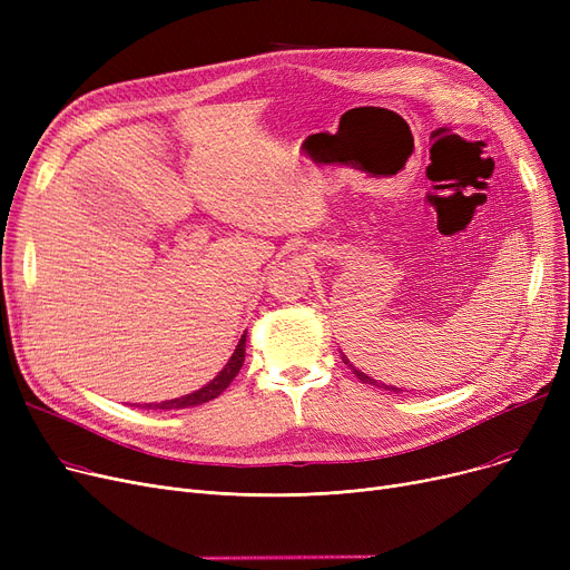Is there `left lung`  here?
Returning <instances> with one entry per match:
<instances>
[{
    "instance_id": "8db88e82",
    "label": "left lung",
    "mask_w": 570,
    "mask_h": 570,
    "mask_svg": "<svg viewBox=\"0 0 570 570\" xmlns=\"http://www.w3.org/2000/svg\"><path fill=\"white\" fill-rule=\"evenodd\" d=\"M342 361H344V365H348V370H353V374L357 376V379H361L363 383H370V385H379V387H385V391H393V393H400V387H393V385H385V383H379L376 379H372V376H367L365 372H361V370H357V367H353L351 365V361H348V357L342 353Z\"/></svg>"
}]
</instances>
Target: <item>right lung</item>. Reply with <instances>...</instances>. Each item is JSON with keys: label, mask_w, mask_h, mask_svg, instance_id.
<instances>
[{"label": "right lung", "mask_w": 570, "mask_h": 570, "mask_svg": "<svg viewBox=\"0 0 570 570\" xmlns=\"http://www.w3.org/2000/svg\"><path fill=\"white\" fill-rule=\"evenodd\" d=\"M245 342H247V335L239 337V342H237L233 355L228 357V363L224 365V370L213 381H209L207 385L198 387V391H194V393H189L185 397L166 400L161 404H145V409H166V411H170V409H189V406H198V404H205L209 400L219 397L226 391V387L230 385V381L237 376L239 367H243V363H245Z\"/></svg>", "instance_id": "right-lung-1"}]
</instances>
